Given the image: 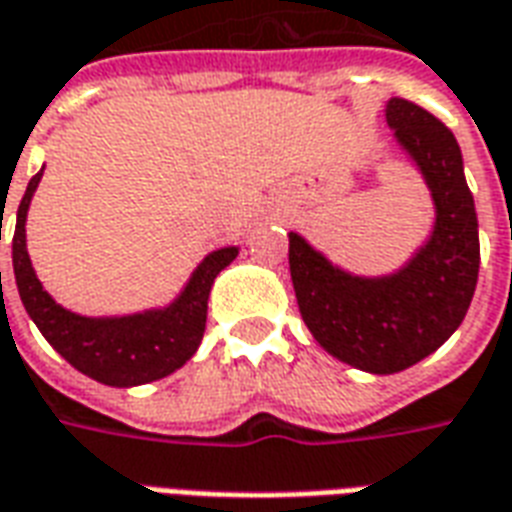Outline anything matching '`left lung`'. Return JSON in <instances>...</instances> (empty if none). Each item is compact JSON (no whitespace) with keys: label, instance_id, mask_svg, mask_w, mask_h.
<instances>
[{"label":"left lung","instance_id":"1","mask_svg":"<svg viewBox=\"0 0 512 512\" xmlns=\"http://www.w3.org/2000/svg\"><path fill=\"white\" fill-rule=\"evenodd\" d=\"M384 117L434 201L428 240L398 270L354 275L289 231L302 322L335 360L382 376L412 368L458 330L480 270L475 199L455 136L409 100H387Z\"/></svg>","mask_w":512,"mask_h":512}]
</instances>
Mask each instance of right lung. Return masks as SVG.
Here are the masks:
<instances>
[{"mask_svg": "<svg viewBox=\"0 0 512 512\" xmlns=\"http://www.w3.org/2000/svg\"><path fill=\"white\" fill-rule=\"evenodd\" d=\"M40 177L43 169L29 179L13 231V272L29 319L67 363L100 384L138 387L174 374L199 349L207 327L212 283L220 270H226L237 259L240 248L229 245L207 253L199 267L190 272L182 292L163 308H147L125 316H81L62 308L43 289L26 251V212Z\"/></svg>", "mask_w": 512, "mask_h": 512, "instance_id": "obj_1", "label": "right lung"}]
</instances>
